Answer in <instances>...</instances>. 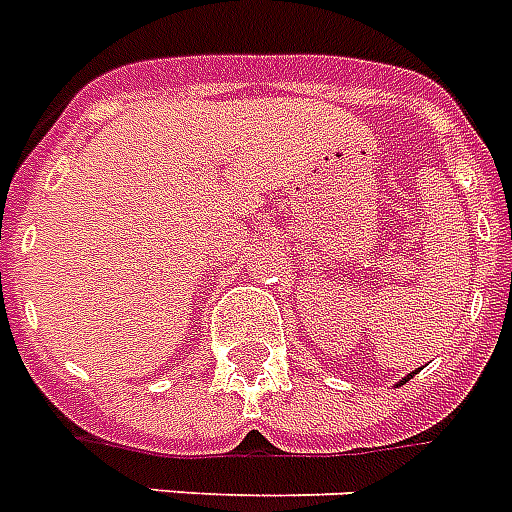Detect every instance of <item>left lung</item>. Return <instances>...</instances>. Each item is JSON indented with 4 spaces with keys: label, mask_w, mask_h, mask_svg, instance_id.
<instances>
[{
    "label": "left lung",
    "mask_w": 512,
    "mask_h": 512,
    "mask_svg": "<svg viewBox=\"0 0 512 512\" xmlns=\"http://www.w3.org/2000/svg\"><path fill=\"white\" fill-rule=\"evenodd\" d=\"M414 374V372H412ZM412 374H406V377H404V380H401V382H406V380H412Z\"/></svg>",
    "instance_id": "1"
}]
</instances>
